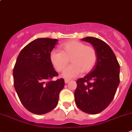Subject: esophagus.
Masks as SVG:
<instances>
[{"label": "esophagus", "mask_w": 132, "mask_h": 132, "mask_svg": "<svg viewBox=\"0 0 132 132\" xmlns=\"http://www.w3.org/2000/svg\"><path fill=\"white\" fill-rule=\"evenodd\" d=\"M69 82V80H67V79H65V84H67V83Z\"/></svg>", "instance_id": "esophagus-1"}]
</instances>
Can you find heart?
<instances>
[{
    "label": "heart",
    "mask_w": 132,
    "mask_h": 132,
    "mask_svg": "<svg viewBox=\"0 0 132 132\" xmlns=\"http://www.w3.org/2000/svg\"><path fill=\"white\" fill-rule=\"evenodd\" d=\"M60 48L61 51L53 50L50 54V59L57 72L63 71L71 61L72 64L63 73L65 78H75L82 72L86 74L95 67L98 55L96 50L92 46H87L84 42L72 40L63 43Z\"/></svg>",
    "instance_id": "b5f03b06"
}]
</instances>
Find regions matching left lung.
<instances>
[{"instance_id": "left-lung-1", "label": "left lung", "mask_w": 132, "mask_h": 132, "mask_svg": "<svg viewBox=\"0 0 132 132\" xmlns=\"http://www.w3.org/2000/svg\"><path fill=\"white\" fill-rule=\"evenodd\" d=\"M82 40L92 44L98 59L92 71L77 80L75 100L81 111L95 114L105 109L114 98L120 82V65L112 49L102 40L87 37Z\"/></svg>"}]
</instances>
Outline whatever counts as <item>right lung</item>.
Instances as JSON below:
<instances>
[{
  "mask_svg": "<svg viewBox=\"0 0 132 132\" xmlns=\"http://www.w3.org/2000/svg\"><path fill=\"white\" fill-rule=\"evenodd\" d=\"M57 43L53 38L34 40L21 50L14 65L15 91L23 105L34 114H43L54 109L65 86L63 78L52 80L58 73L50 54Z\"/></svg>",
  "mask_w": 132,
  "mask_h": 132,
  "instance_id": "1",
  "label": "right lung"
}]
</instances>
